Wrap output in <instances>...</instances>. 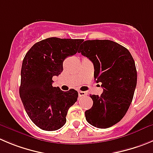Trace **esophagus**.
Listing matches in <instances>:
<instances>
[{
    "instance_id": "obj_1",
    "label": "esophagus",
    "mask_w": 153,
    "mask_h": 153,
    "mask_svg": "<svg viewBox=\"0 0 153 153\" xmlns=\"http://www.w3.org/2000/svg\"><path fill=\"white\" fill-rule=\"evenodd\" d=\"M88 95V94H87L86 92H85V91H78V96L80 97H85Z\"/></svg>"
}]
</instances>
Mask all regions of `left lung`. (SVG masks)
Wrapping results in <instances>:
<instances>
[{"label": "left lung", "mask_w": 153, "mask_h": 153, "mask_svg": "<svg viewBox=\"0 0 153 153\" xmlns=\"http://www.w3.org/2000/svg\"><path fill=\"white\" fill-rule=\"evenodd\" d=\"M78 52L94 64V79L101 83L100 96L90 95L93 106L85 112L87 122L108 128L122 119L132 102L137 86V69L127 48L109 40H88Z\"/></svg>", "instance_id": "obj_1"}]
</instances>
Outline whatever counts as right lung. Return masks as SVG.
<instances>
[{
	"label": "right lung",
	"instance_id": "1",
	"mask_svg": "<svg viewBox=\"0 0 153 153\" xmlns=\"http://www.w3.org/2000/svg\"><path fill=\"white\" fill-rule=\"evenodd\" d=\"M83 41L47 38L34 44L24 57L19 95L30 119L44 131L62 128L68 109L77 101V91L53 87L52 78L60 75L63 61L78 52Z\"/></svg>",
	"mask_w": 153,
	"mask_h": 153
}]
</instances>
